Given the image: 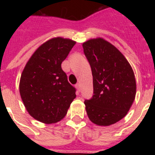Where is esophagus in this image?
Returning <instances> with one entry per match:
<instances>
[{"label": "esophagus", "mask_w": 155, "mask_h": 155, "mask_svg": "<svg viewBox=\"0 0 155 155\" xmlns=\"http://www.w3.org/2000/svg\"><path fill=\"white\" fill-rule=\"evenodd\" d=\"M75 87H76V89H77L78 91H80V84H75Z\"/></svg>", "instance_id": "obj_1"}]
</instances>
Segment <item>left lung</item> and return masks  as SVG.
Here are the masks:
<instances>
[{"label": "left lung", "mask_w": 155, "mask_h": 155, "mask_svg": "<svg viewBox=\"0 0 155 155\" xmlns=\"http://www.w3.org/2000/svg\"><path fill=\"white\" fill-rule=\"evenodd\" d=\"M93 77V96L85 100L86 112L96 125L108 126L121 120L136 95V80L131 66L113 45L103 38L83 43Z\"/></svg>", "instance_id": "left-lung-1"}]
</instances>
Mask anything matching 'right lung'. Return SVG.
<instances>
[{
  "instance_id": "add662e5",
  "label": "right lung",
  "mask_w": 155,
  "mask_h": 155,
  "mask_svg": "<svg viewBox=\"0 0 155 155\" xmlns=\"http://www.w3.org/2000/svg\"><path fill=\"white\" fill-rule=\"evenodd\" d=\"M75 42L54 38L44 42L30 57L21 75L19 91L31 117L46 124L55 123L68 113L76 97L61 63Z\"/></svg>"
}]
</instances>
